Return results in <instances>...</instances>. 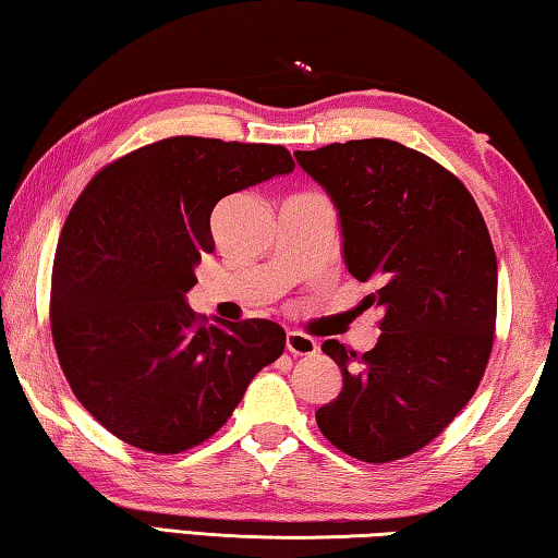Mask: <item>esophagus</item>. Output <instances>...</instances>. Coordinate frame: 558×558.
<instances>
[{"label":"esophagus","instance_id":"34e87169","mask_svg":"<svg viewBox=\"0 0 558 558\" xmlns=\"http://www.w3.org/2000/svg\"><path fill=\"white\" fill-rule=\"evenodd\" d=\"M287 350L291 355H316L318 343L306 333H299V330H291L287 336Z\"/></svg>","mask_w":558,"mask_h":558}]
</instances>
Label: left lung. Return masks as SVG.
I'll return each instance as SVG.
<instances>
[{
	"label": "left lung",
	"mask_w": 558,
	"mask_h": 558,
	"mask_svg": "<svg viewBox=\"0 0 558 558\" xmlns=\"http://www.w3.org/2000/svg\"><path fill=\"white\" fill-rule=\"evenodd\" d=\"M296 161L336 203L350 274L377 284L363 308L383 314L367 353L320 345L343 392L316 422L338 451L392 463L432 444L485 375L497 318L490 232L458 175L399 142L328 144Z\"/></svg>",
	"instance_id": "1"
}]
</instances>
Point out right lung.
Listing matches in <instances>:
<instances>
[{
	"label": "right lung",
	"mask_w": 558,
	"mask_h": 558,
	"mask_svg": "<svg viewBox=\"0 0 558 558\" xmlns=\"http://www.w3.org/2000/svg\"><path fill=\"white\" fill-rule=\"evenodd\" d=\"M289 171L279 144L169 136L102 166L68 213L51 274L53 345L77 402L120 441L159 456L208 441L284 353L279 324H208L185 291L215 250L218 201Z\"/></svg>",
	"instance_id": "obj_1"
}]
</instances>
